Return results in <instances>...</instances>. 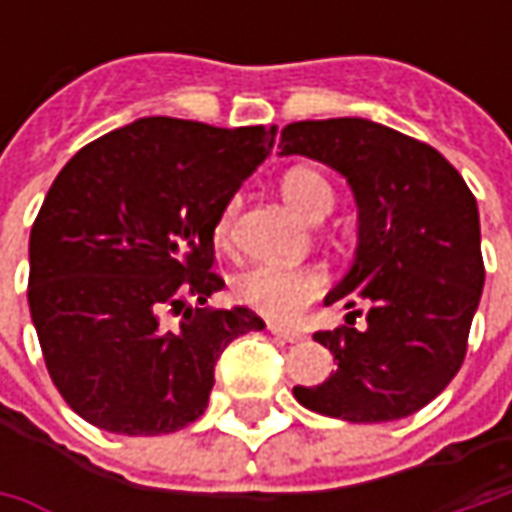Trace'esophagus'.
<instances>
[{
  "label": "esophagus",
  "mask_w": 512,
  "mask_h": 512,
  "mask_svg": "<svg viewBox=\"0 0 512 512\" xmlns=\"http://www.w3.org/2000/svg\"><path fill=\"white\" fill-rule=\"evenodd\" d=\"M267 330H270V333H273V336H276V339H282V342H302V339H305V333H302V330H296V327H287V325H279V322H270V325H267Z\"/></svg>",
  "instance_id": "obj_1"
}]
</instances>
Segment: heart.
<instances>
[{
  "label": "heart",
  "instance_id": "b5f03b06",
  "mask_svg": "<svg viewBox=\"0 0 512 512\" xmlns=\"http://www.w3.org/2000/svg\"><path fill=\"white\" fill-rule=\"evenodd\" d=\"M282 196L296 213L305 219H325L333 207V187L319 170L293 168L282 179ZM239 213V199H230L216 222V239L230 242L233 222ZM327 276L319 267H282V265H256L242 270L233 279V296L242 305L256 307L267 316L290 319L299 310H305L313 299L322 296Z\"/></svg>",
  "mask_w": 512,
  "mask_h": 512
}]
</instances>
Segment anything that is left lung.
I'll use <instances>...</instances> for the list:
<instances>
[{
	"label": "left lung",
	"instance_id": "1",
	"mask_svg": "<svg viewBox=\"0 0 512 512\" xmlns=\"http://www.w3.org/2000/svg\"><path fill=\"white\" fill-rule=\"evenodd\" d=\"M279 156H307L347 179L356 253L325 305L347 325L322 330L336 370L296 402L330 419L379 424L430 404L459 373L482 299L479 207L442 153L370 119L293 122ZM364 328H353L355 316Z\"/></svg>",
	"mask_w": 512,
	"mask_h": 512
}]
</instances>
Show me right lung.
Here are the masks:
<instances>
[{
    "label": "right lung",
    "instance_id": "obj_1",
    "mask_svg": "<svg viewBox=\"0 0 512 512\" xmlns=\"http://www.w3.org/2000/svg\"><path fill=\"white\" fill-rule=\"evenodd\" d=\"M276 128L145 116L53 179L30 230L28 305L62 399L122 436L176 433L205 413L227 344L265 322L202 307L219 213L270 156ZM168 315H179L176 326Z\"/></svg>",
    "mask_w": 512,
    "mask_h": 512
}]
</instances>
